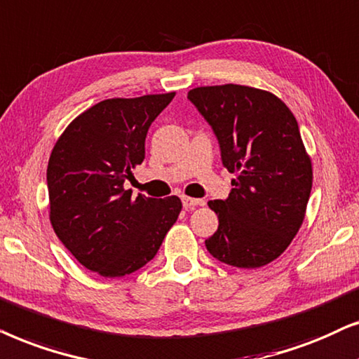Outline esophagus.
I'll return each instance as SVG.
<instances>
[{
	"label": "esophagus",
	"mask_w": 359,
	"mask_h": 359,
	"mask_svg": "<svg viewBox=\"0 0 359 359\" xmlns=\"http://www.w3.org/2000/svg\"><path fill=\"white\" fill-rule=\"evenodd\" d=\"M182 203H184V208L185 210H190V208H195L198 207V205H203L205 202L200 198H192V197H182Z\"/></svg>",
	"instance_id": "esophagus-1"
}]
</instances>
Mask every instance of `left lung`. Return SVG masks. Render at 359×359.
<instances>
[{"instance_id":"obj_1","label":"left lung","mask_w":359,"mask_h":359,"mask_svg":"<svg viewBox=\"0 0 359 359\" xmlns=\"http://www.w3.org/2000/svg\"><path fill=\"white\" fill-rule=\"evenodd\" d=\"M187 98L218 137L231 180L226 200H210L218 229L205 240L224 264L256 269L277 259L302 226L312 161L297 119L283 100L246 85L190 90Z\"/></svg>"}]
</instances>
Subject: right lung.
Listing matches in <instances>:
<instances>
[{
  "instance_id": "right-lung-1",
  "label": "right lung",
  "mask_w": 359,
  "mask_h": 359,
  "mask_svg": "<svg viewBox=\"0 0 359 359\" xmlns=\"http://www.w3.org/2000/svg\"><path fill=\"white\" fill-rule=\"evenodd\" d=\"M174 97L103 100L79 114L52 149L50 224L75 259L100 276L123 277L147 264L182 210L175 195L131 198L123 187L144 161L151 123Z\"/></svg>"
}]
</instances>
